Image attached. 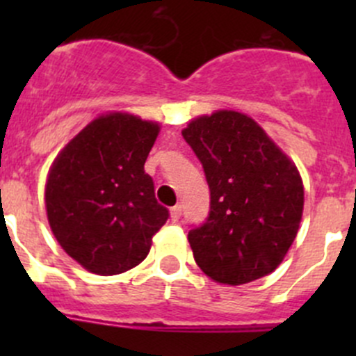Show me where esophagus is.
<instances>
[{"label":"esophagus","instance_id":"1","mask_svg":"<svg viewBox=\"0 0 356 356\" xmlns=\"http://www.w3.org/2000/svg\"><path fill=\"white\" fill-rule=\"evenodd\" d=\"M182 215V207L181 204H175V207L170 208V218L172 222H179V218H181Z\"/></svg>","mask_w":356,"mask_h":356}]
</instances>
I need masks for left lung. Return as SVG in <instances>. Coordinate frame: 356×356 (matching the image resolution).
<instances>
[{
  "label": "left lung",
  "mask_w": 356,
  "mask_h": 356,
  "mask_svg": "<svg viewBox=\"0 0 356 356\" xmlns=\"http://www.w3.org/2000/svg\"><path fill=\"white\" fill-rule=\"evenodd\" d=\"M182 136L210 188V213L188 234L198 267L231 286L270 274L293 245L303 213L296 165L239 111L195 118Z\"/></svg>",
  "instance_id": "1"
}]
</instances>
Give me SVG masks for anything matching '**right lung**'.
Listing matches in <instances>:
<instances>
[{
    "label": "right lung",
    "instance_id": "obj_1",
    "mask_svg": "<svg viewBox=\"0 0 356 356\" xmlns=\"http://www.w3.org/2000/svg\"><path fill=\"white\" fill-rule=\"evenodd\" d=\"M160 125L108 113L86 125L55 158L46 211L56 241L86 270L115 275L141 264L168 210L145 161Z\"/></svg>",
    "mask_w": 356,
    "mask_h": 356
}]
</instances>
